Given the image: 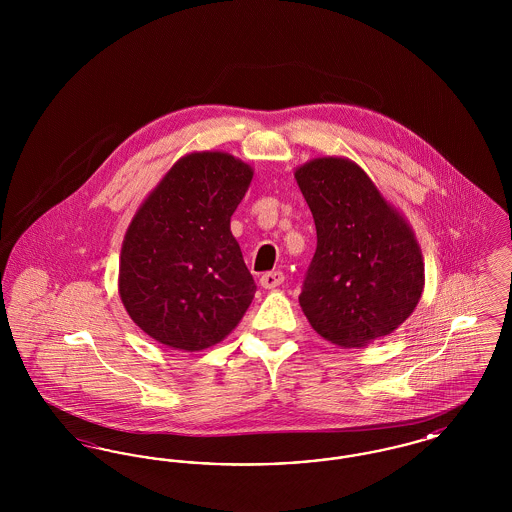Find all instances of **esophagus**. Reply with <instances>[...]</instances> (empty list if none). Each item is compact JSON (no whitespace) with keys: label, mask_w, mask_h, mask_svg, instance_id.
<instances>
[{"label":"esophagus","mask_w":512,"mask_h":512,"mask_svg":"<svg viewBox=\"0 0 512 512\" xmlns=\"http://www.w3.org/2000/svg\"><path fill=\"white\" fill-rule=\"evenodd\" d=\"M259 282H261V286H263L265 290H274V288H278V286L284 282V272H280V270L265 272Z\"/></svg>","instance_id":"1"}]
</instances>
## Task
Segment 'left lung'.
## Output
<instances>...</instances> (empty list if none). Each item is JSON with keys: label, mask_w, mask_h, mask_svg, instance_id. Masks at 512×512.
<instances>
[{"label": "left lung", "mask_w": 512, "mask_h": 512, "mask_svg": "<svg viewBox=\"0 0 512 512\" xmlns=\"http://www.w3.org/2000/svg\"><path fill=\"white\" fill-rule=\"evenodd\" d=\"M317 228L299 305L324 340L363 347L411 317L424 288L418 242L366 172L343 157L295 171Z\"/></svg>", "instance_id": "8db88e82"}]
</instances>
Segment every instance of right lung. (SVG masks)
Instances as JSON below:
<instances>
[{
  "instance_id": "add662e5",
  "label": "right lung",
  "mask_w": 512,
  "mask_h": 512,
  "mask_svg": "<svg viewBox=\"0 0 512 512\" xmlns=\"http://www.w3.org/2000/svg\"><path fill=\"white\" fill-rule=\"evenodd\" d=\"M253 169L222 151L190 153L149 194L122 242L119 293L159 343L201 351L224 340L255 295L230 217Z\"/></svg>"
}]
</instances>
